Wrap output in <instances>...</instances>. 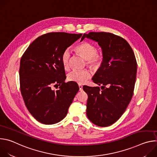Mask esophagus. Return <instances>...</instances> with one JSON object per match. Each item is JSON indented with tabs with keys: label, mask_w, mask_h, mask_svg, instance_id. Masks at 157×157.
Masks as SVG:
<instances>
[{
	"label": "esophagus",
	"mask_w": 157,
	"mask_h": 157,
	"mask_svg": "<svg viewBox=\"0 0 157 157\" xmlns=\"http://www.w3.org/2000/svg\"><path fill=\"white\" fill-rule=\"evenodd\" d=\"M79 91L82 90V86L81 84H79Z\"/></svg>",
	"instance_id": "esophagus-1"
}]
</instances>
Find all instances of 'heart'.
<instances>
[{"instance_id": "heart-1", "label": "heart", "mask_w": 157, "mask_h": 157, "mask_svg": "<svg viewBox=\"0 0 157 157\" xmlns=\"http://www.w3.org/2000/svg\"><path fill=\"white\" fill-rule=\"evenodd\" d=\"M76 52L81 55L86 61L87 64L93 68H98L103 61V56L101 54L97 53V48L93 44L88 42H83L76 47ZM71 53L69 48L64 50L61 55V63L63 68L67 70L70 68L69 62ZM91 77V72L87 70L73 71L68 75V79L70 81H74L79 84H83Z\"/></svg>"}]
</instances>
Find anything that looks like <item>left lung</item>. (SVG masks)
Wrapping results in <instances>:
<instances>
[{
	"label": "left lung",
	"mask_w": 157,
	"mask_h": 157,
	"mask_svg": "<svg viewBox=\"0 0 157 157\" xmlns=\"http://www.w3.org/2000/svg\"><path fill=\"white\" fill-rule=\"evenodd\" d=\"M98 43L103 61L93 78L100 87L83 86L88 96L86 115L93 124L107 127L115 123L124 114L133 93L137 75L135 55L123 38L107 32L84 33Z\"/></svg>",
	"instance_id": "8db88e82"
}]
</instances>
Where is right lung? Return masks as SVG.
I'll list each match as a JSON object with an SVG mask.
<instances>
[{"label": "right lung", "mask_w": 157, "mask_h": 157, "mask_svg": "<svg viewBox=\"0 0 157 157\" xmlns=\"http://www.w3.org/2000/svg\"><path fill=\"white\" fill-rule=\"evenodd\" d=\"M82 34L52 32L44 34L30 44L20 63V91L32 116L41 124L59 122L68 113L79 91L77 83L64 82L61 55ZM59 86L56 90L53 85Z\"/></svg>", "instance_id": "add662e5"}]
</instances>
